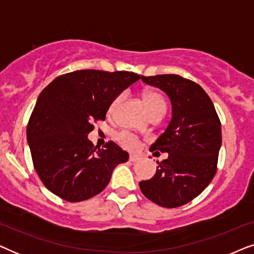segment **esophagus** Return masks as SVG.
<instances>
[{"mask_svg": "<svg viewBox=\"0 0 254 254\" xmlns=\"http://www.w3.org/2000/svg\"><path fill=\"white\" fill-rule=\"evenodd\" d=\"M140 159H141V157H140V156H137V155H130L129 156V162H131V163L138 162Z\"/></svg>", "mask_w": 254, "mask_h": 254, "instance_id": "obj_1", "label": "esophagus"}]
</instances>
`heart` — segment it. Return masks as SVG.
I'll list each match as a JSON object with an SVG mask.
<instances>
[{"instance_id":"heart-1","label":"heart","mask_w":254,"mask_h":254,"mask_svg":"<svg viewBox=\"0 0 254 254\" xmlns=\"http://www.w3.org/2000/svg\"><path fill=\"white\" fill-rule=\"evenodd\" d=\"M123 99L124 93H120V95H118L116 98L112 100V103H111V105L109 107L110 114H113L116 112V110L119 107L121 102H123ZM143 100L150 117L155 116V114L164 116L166 111V104L164 98H163L158 92L147 91L143 95ZM118 141L127 149H136L138 145H140V140H138L137 136H135L134 134L129 133V131H121V133L118 134Z\"/></svg>"}]
</instances>
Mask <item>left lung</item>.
<instances>
[{
  "label": "left lung",
  "mask_w": 254,
  "mask_h": 254,
  "mask_svg": "<svg viewBox=\"0 0 254 254\" xmlns=\"http://www.w3.org/2000/svg\"><path fill=\"white\" fill-rule=\"evenodd\" d=\"M142 81L163 90L172 104V119L150 151L168 152L157 162L155 176L140 182L141 192L166 208L189 203L209 185L217 171L222 143L221 121L206 91L179 75L142 76Z\"/></svg>",
  "instance_id": "left-lung-1"
}]
</instances>
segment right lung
I'll return each instance as SVG.
<instances>
[{"mask_svg":"<svg viewBox=\"0 0 254 254\" xmlns=\"http://www.w3.org/2000/svg\"><path fill=\"white\" fill-rule=\"evenodd\" d=\"M131 71L84 69L58 76L38 97L26 136L33 166L45 187L68 202L97 195L128 152L113 141L88 140L93 123L105 120L112 100L140 79Z\"/></svg>","mask_w":254,"mask_h":254,"instance_id":"obj_1","label":"right lung"}]
</instances>
